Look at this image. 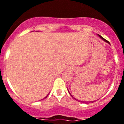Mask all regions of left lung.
Returning <instances> with one entry per match:
<instances>
[{
  "label": "left lung",
  "mask_w": 124,
  "mask_h": 124,
  "mask_svg": "<svg viewBox=\"0 0 124 124\" xmlns=\"http://www.w3.org/2000/svg\"><path fill=\"white\" fill-rule=\"evenodd\" d=\"M99 35V37H100V38H101V39H102V40H104V41H106V42H107V43H109V41H107V40H106V39H104V38H103V37H101V35ZM68 92H69V91H68ZM69 93H70V92H69ZM72 97H73V96H72ZM76 101H78V100H77V99H76ZM81 101V102H83V103H84V102H85V103H87V102H84V101ZM91 102H94V101H91Z\"/></svg>",
  "instance_id": "obj_1"
}]
</instances>
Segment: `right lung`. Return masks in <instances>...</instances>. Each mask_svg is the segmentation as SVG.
<instances>
[{
    "label": "right lung",
    "mask_w": 124,
    "mask_h": 124,
    "mask_svg": "<svg viewBox=\"0 0 124 124\" xmlns=\"http://www.w3.org/2000/svg\"><path fill=\"white\" fill-rule=\"evenodd\" d=\"M48 95H47V96H46V97H45V98H46V97H47V96H48Z\"/></svg>",
    "instance_id": "obj_1"
}]
</instances>
